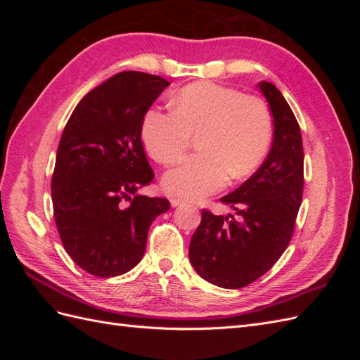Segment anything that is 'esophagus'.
Masks as SVG:
<instances>
[{
	"label": "esophagus",
	"mask_w": 360,
	"mask_h": 360,
	"mask_svg": "<svg viewBox=\"0 0 360 360\" xmlns=\"http://www.w3.org/2000/svg\"><path fill=\"white\" fill-rule=\"evenodd\" d=\"M184 201L183 200H180V198H171V205L172 207H179V205H181Z\"/></svg>",
	"instance_id": "esophagus-1"
}]
</instances>
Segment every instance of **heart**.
<instances>
[{
	"mask_svg": "<svg viewBox=\"0 0 360 360\" xmlns=\"http://www.w3.org/2000/svg\"><path fill=\"white\" fill-rule=\"evenodd\" d=\"M171 111L151 108L141 136L150 156L172 165L200 135V155L184 159L163 177L169 195L198 200L243 179L264 159L271 139V118L255 97L213 82L191 84L171 101Z\"/></svg>",
	"mask_w": 360,
	"mask_h": 360,
	"instance_id": "obj_1",
	"label": "heart"
}]
</instances>
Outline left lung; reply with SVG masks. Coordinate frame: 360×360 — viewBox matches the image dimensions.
<instances>
[{
  "label": "left lung",
  "mask_w": 360,
  "mask_h": 360,
  "mask_svg": "<svg viewBox=\"0 0 360 360\" xmlns=\"http://www.w3.org/2000/svg\"><path fill=\"white\" fill-rule=\"evenodd\" d=\"M274 117L266 160L242 186L221 198L236 212L202 210L189 259L213 285L237 290L263 276L287 249L303 193L302 134L285 97L274 84H258Z\"/></svg>",
  "instance_id": "8db88e82"
}]
</instances>
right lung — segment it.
I'll return each mask as SVG.
<instances>
[{
	"instance_id": "1",
	"label": "right lung",
	"mask_w": 360,
	"mask_h": 360,
	"mask_svg": "<svg viewBox=\"0 0 360 360\" xmlns=\"http://www.w3.org/2000/svg\"><path fill=\"white\" fill-rule=\"evenodd\" d=\"M168 85L156 75L117 73L82 97L63 130L53 217L66 252L93 276L132 270L151 222L169 210L167 198L138 193L155 179L141 141L143 118Z\"/></svg>"
}]
</instances>
